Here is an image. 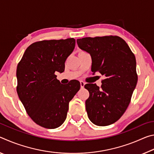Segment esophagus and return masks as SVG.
I'll return each mask as SVG.
<instances>
[{
    "mask_svg": "<svg viewBox=\"0 0 154 154\" xmlns=\"http://www.w3.org/2000/svg\"><path fill=\"white\" fill-rule=\"evenodd\" d=\"M80 85H81V88H84V85H85V83L83 82H80Z\"/></svg>",
    "mask_w": 154,
    "mask_h": 154,
    "instance_id": "1",
    "label": "esophagus"
}]
</instances>
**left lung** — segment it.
Listing matches in <instances>:
<instances>
[{
  "mask_svg": "<svg viewBox=\"0 0 154 154\" xmlns=\"http://www.w3.org/2000/svg\"><path fill=\"white\" fill-rule=\"evenodd\" d=\"M78 47L90 54L93 74L105 75L101 88L87 83L85 101L88 118L99 126H109L121 118L128 106L138 77L136 58L129 46L118 36L78 38Z\"/></svg>",
  "mask_w": 154,
  "mask_h": 154,
  "instance_id": "left-lung-1",
  "label": "left lung"
}]
</instances>
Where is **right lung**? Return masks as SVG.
<instances>
[{
	"mask_svg": "<svg viewBox=\"0 0 154 154\" xmlns=\"http://www.w3.org/2000/svg\"><path fill=\"white\" fill-rule=\"evenodd\" d=\"M75 39L41 41L26 49L17 67V92L28 116L45 128L64 123L69 102L80 89L79 81L64 85L56 72L64 71L65 61L73 51Z\"/></svg>",
	"mask_w": 154,
	"mask_h": 154,
	"instance_id": "add662e5",
	"label": "right lung"
}]
</instances>
